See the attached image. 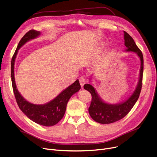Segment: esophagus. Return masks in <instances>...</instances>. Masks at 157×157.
<instances>
[{"label":"esophagus","instance_id":"34e87169","mask_svg":"<svg viewBox=\"0 0 157 157\" xmlns=\"http://www.w3.org/2000/svg\"><path fill=\"white\" fill-rule=\"evenodd\" d=\"M79 83H80V85H81V86L82 88H83V86H84V85H85V83H86V79H85V78H83V77H81V78H79Z\"/></svg>","mask_w":157,"mask_h":157}]
</instances>
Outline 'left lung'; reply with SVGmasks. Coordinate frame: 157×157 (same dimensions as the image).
<instances>
[{
    "label": "left lung",
    "mask_w": 157,
    "mask_h": 157,
    "mask_svg": "<svg viewBox=\"0 0 157 157\" xmlns=\"http://www.w3.org/2000/svg\"><path fill=\"white\" fill-rule=\"evenodd\" d=\"M124 39L125 45L127 48L126 51L136 53L141 62L139 82L133 94L127 101L121 104H110L102 101L93 86L90 84H85L83 86L92 95V101L88 108L90 117L96 122L102 124H109L124 118L135 105L141 91L144 68L143 53L137 46L132 37L125 31Z\"/></svg>",
    "instance_id": "8db88e82"
}]
</instances>
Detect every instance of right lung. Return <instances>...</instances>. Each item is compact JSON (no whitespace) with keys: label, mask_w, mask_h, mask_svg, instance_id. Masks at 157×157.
<instances>
[{"label":"right lung","mask_w":157,"mask_h":157,"mask_svg":"<svg viewBox=\"0 0 157 157\" xmlns=\"http://www.w3.org/2000/svg\"><path fill=\"white\" fill-rule=\"evenodd\" d=\"M40 32L35 30H30L21 38L11 60V81L13 92L20 109L32 121L37 124L50 127L56 125L64 116L67 102L71 96L78 92L81 88L79 80L77 79L53 100L43 105H37L29 102L20 95L16 88L14 76V65L18 49L27 41L39 36Z\"/></svg>","instance_id":"obj_1"}]
</instances>
